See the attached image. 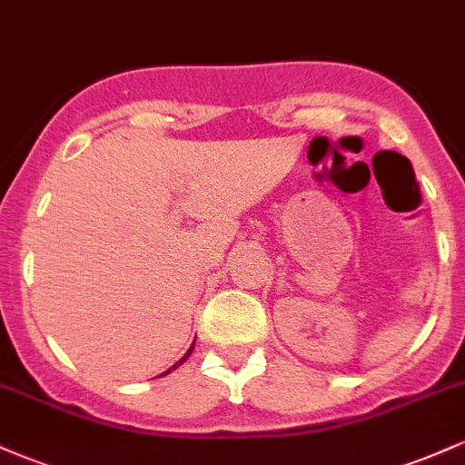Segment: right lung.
<instances>
[{"mask_svg":"<svg viewBox=\"0 0 465 465\" xmlns=\"http://www.w3.org/2000/svg\"><path fill=\"white\" fill-rule=\"evenodd\" d=\"M192 350H194V343H192V348H190L188 351H185V356H183V359H181L179 362H174V365H173V367H170V370H168V371H163V373H162V376H165V373H170V371H173V370H177V367L181 365V362H185V361H188V356L192 354Z\"/></svg>","mask_w":465,"mask_h":465,"instance_id":"right-lung-1","label":"right lung"}]
</instances>
